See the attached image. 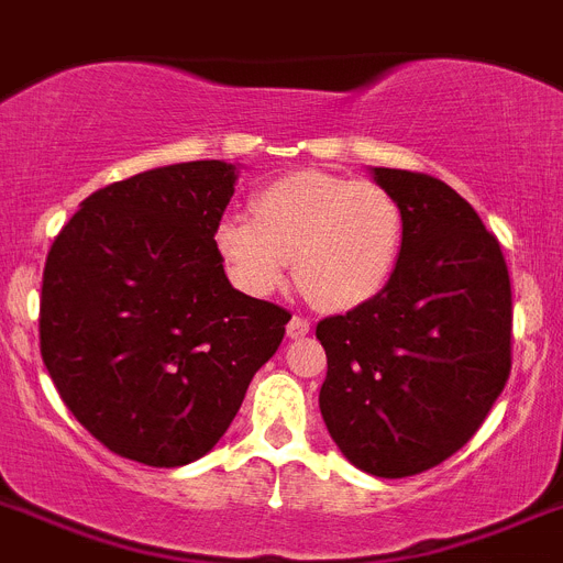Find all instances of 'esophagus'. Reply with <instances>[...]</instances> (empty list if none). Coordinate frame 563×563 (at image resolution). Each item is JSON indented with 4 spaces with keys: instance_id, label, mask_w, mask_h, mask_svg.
Masks as SVG:
<instances>
[{
    "instance_id": "esophagus-1",
    "label": "esophagus",
    "mask_w": 563,
    "mask_h": 563,
    "mask_svg": "<svg viewBox=\"0 0 563 563\" xmlns=\"http://www.w3.org/2000/svg\"><path fill=\"white\" fill-rule=\"evenodd\" d=\"M310 333V321L301 319V316H292L290 321H287V335L290 339H305V335Z\"/></svg>"
}]
</instances>
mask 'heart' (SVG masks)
<instances>
[{
	"mask_svg": "<svg viewBox=\"0 0 563 563\" xmlns=\"http://www.w3.org/2000/svg\"><path fill=\"white\" fill-rule=\"evenodd\" d=\"M253 219L224 216L216 250L247 292L267 296L292 258L296 287L319 310L347 313L367 305L396 271L405 213L376 181L296 170L250 199Z\"/></svg>",
	"mask_w": 563,
	"mask_h": 563,
	"instance_id": "1",
	"label": "heart"
}]
</instances>
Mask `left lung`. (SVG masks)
I'll return each mask as SVG.
<instances>
[{"label": "left lung", "instance_id": "obj_1", "mask_svg": "<svg viewBox=\"0 0 563 563\" xmlns=\"http://www.w3.org/2000/svg\"><path fill=\"white\" fill-rule=\"evenodd\" d=\"M373 179L405 213L401 253L376 299L319 321V407L350 464L405 478L467 444L501 396L512 292L501 244L453 187L393 167Z\"/></svg>", "mask_w": 563, "mask_h": 563}]
</instances>
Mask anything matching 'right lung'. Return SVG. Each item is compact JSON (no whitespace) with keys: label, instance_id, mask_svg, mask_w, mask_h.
<instances>
[{"label":"right lung","instance_id":"1","mask_svg":"<svg viewBox=\"0 0 563 563\" xmlns=\"http://www.w3.org/2000/svg\"><path fill=\"white\" fill-rule=\"evenodd\" d=\"M235 165L153 167L81 201L51 244L40 347L65 407L110 453L181 467L228 432L290 313L224 276L216 228Z\"/></svg>","mask_w":563,"mask_h":563}]
</instances>
